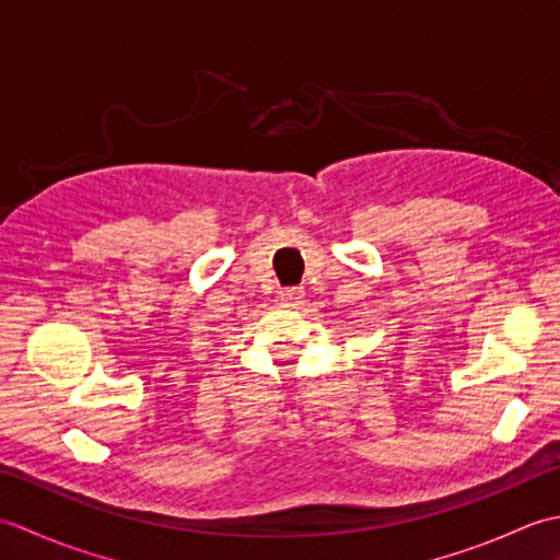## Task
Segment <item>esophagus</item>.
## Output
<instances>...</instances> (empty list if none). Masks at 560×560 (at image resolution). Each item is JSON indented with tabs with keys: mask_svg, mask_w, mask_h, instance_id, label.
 <instances>
[{
	"mask_svg": "<svg viewBox=\"0 0 560 560\" xmlns=\"http://www.w3.org/2000/svg\"><path fill=\"white\" fill-rule=\"evenodd\" d=\"M277 295H279V301L283 305H299L303 301L305 293H303V289H295L293 287V289H281Z\"/></svg>",
	"mask_w": 560,
	"mask_h": 560,
	"instance_id": "obj_1",
	"label": "esophagus"
}]
</instances>
